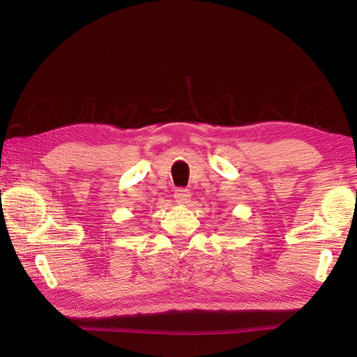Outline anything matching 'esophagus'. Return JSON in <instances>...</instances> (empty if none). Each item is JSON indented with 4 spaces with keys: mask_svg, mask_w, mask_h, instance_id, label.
<instances>
[{
    "mask_svg": "<svg viewBox=\"0 0 357 357\" xmlns=\"http://www.w3.org/2000/svg\"><path fill=\"white\" fill-rule=\"evenodd\" d=\"M192 198V193L190 190H187V188H178L176 192H174V201L178 204H187Z\"/></svg>",
    "mask_w": 357,
    "mask_h": 357,
    "instance_id": "34e87169",
    "label": "esophagus"
}]
</instances>
